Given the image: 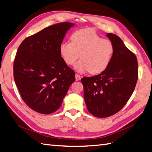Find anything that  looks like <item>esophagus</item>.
I'll list each match as a JSON object with an SVG mask.
<instances>
[{"label":"esophagus","mask_w":152,"mask_h":152,"mask_svg":"<svg viewBox=\"0 0 152 152\" xmlns=\"http://www.w3.org/2000/svg\"><path fill=\"white\" fill-rule=\"evenodd\" d=\"M81 76L80 75H79V74H75V79H76V80L77 81H78V80H80V79H81Z\"/></svg>","instance_id":"1"}]
</instances>
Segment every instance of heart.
Returning <instances> with one entry per match:
<instances>
[{
    "mask_svg": "<svg viewBox=\"0 0 152 152\" xmlns=\"http://www.w3.org/2000/svg\"><path fill=\"white\" fill-rule=\"evenodd\" d=\"M70 39L71 42H63L59 46L60 55L66 64H74L80 54L81 59L75 65L77 72L89 71L91 74H96L107 68L114 52L111 41L102 39L91 28L73 32Z\"/></svg>",
    "mask_w": 152,
    "mask_h": 152,
    "instance_id": "1",
    "label": "heart"
}]
</instances>
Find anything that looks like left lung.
<instances>
[{"label": "left lung", "instance_id": "1", "mask_svg": "<svg viewBox=\"0 0 152 152\" xmlns=\"http://www.w3.org/2000/svg\"><path fill=\"white\" fill-rule=\"evenodd\" d=\"M114 46L112 59L100 74L81 79L85 104L98 118L109 117L124 107L134 92L138 79L137 57L120 37L107 34Z\"/></svg>", "mask_w": 152, "mask_h": 152}]
</instances>
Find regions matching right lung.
<instances>
[{
	"label": "right lung",
	"instance_id": "1",
	"mask_svg": "<svg viewBox=\"0 0 152 152\" xmlns=\"http://www.w3.org/2000/svg\"><path fill=\"white\" fill-rule=\"evenodd\" d=\"M74 26L62 22L28 36L20 45L13 64V75L23 102L34 111L48 114L58 109L75 72L64 62L60 44Z\"/></svg>",
	"mask_w": 152,
	"mask_h": 152
}]
</instances>
